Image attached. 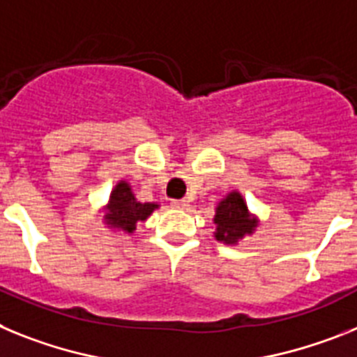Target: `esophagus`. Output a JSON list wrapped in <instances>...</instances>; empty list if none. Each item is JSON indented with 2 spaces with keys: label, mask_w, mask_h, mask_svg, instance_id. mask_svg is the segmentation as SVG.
Returning a JSON list of instances; mask_svg holds the SVG:
<instances>
[{
  "label": "esophagus",
  "mask_w": 357,
  "mask_h": 357,
  "mask_svg": "<svg viewBox=\"0 0 357 357\" xmlns=\"http://www.w3.org/2000/svg\"><path fill=\"white\" fill-rule=\"evenodd\" d=\"M170 206H174V208H179V210H185V208H188V201L187 199H172Z\"/></svg>",
  "instance_id": "34e87169"
}]
</instances>
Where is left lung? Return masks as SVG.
I'll use <instances>...</instances> for the list:
<instances>
[{
  "instance_id": "obj_1",
  "label": "left lung",
  "mask_w": 357,
  "mask_h": 357,
  "mask_svg": "<svg viewBox=\"0 0 357 357\" xmlns=\"http://www.w3.org/2000/svg\"><path fill=\"white\" fill-rule=\"evenodd\" d=\"M213 225L215 231L213 237L219 243L237 244L241 238L246 235H252L259 226V217L253 215L248 210V204L244 201L243 194L237 190H231L226 194L215 206V215H213Z\"/></svg>"
}]
</instances>
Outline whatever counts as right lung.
I'll return each mask as SVG.
<instances>
[{
	"label": "right lung",
	"mask_w": 357,
	"mask_h": 357,
	"mask_svg": "<svg viewBox=\"0 0 357 357\" xmlns=\"http://www.w3.org/2000/svg\"><path fill=\"white\" fill-rule=\"evenodd\" d=\"M156 208V203H140L132 194L131 185L126 179H120L111 190L109 201L102 210L104 225L123 234H132L136 230V222L147 221V217Z\"/></svg>",
	"instance_id": "1"
}]
</instances>
